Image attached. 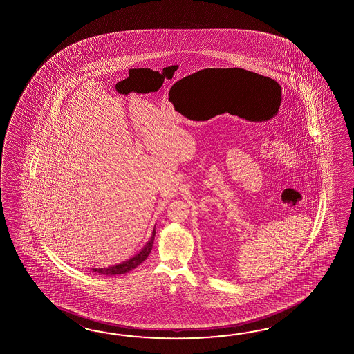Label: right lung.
I'll use <instances>...</instances> for the list:
<instances>
[{
  "label": "right lung",
  "instance_id": "1",
  "mask_svg": "<svg viewBox=\"0 0 354 354\" xmlns=\"http://www.w3.org/2000/svg\"><path fill=\"white\" fill-rule=\"evenodd\" d=\"M154 236H156V229H153L151 239L144 245V248L138 254L131 257L128 261H125V262L120 264H115L111 267H106V268H92V271L100 273V274H105V276H115V274H122V273H127V272L134 270L149 256L151 248H153Z\"/></svg>",
  "mask_w": 354,
  "mask_h": 354
}]
</instances>
